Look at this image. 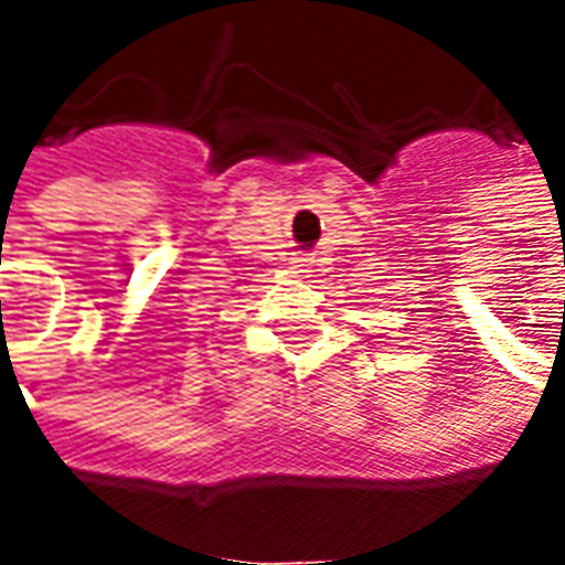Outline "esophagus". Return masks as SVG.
Instances as JSON below:
<instances>
[{
    "label": "esophagus",
    "instance_id": "34e87169",
    "mask_svg": "<svg viewBox=\"0 0 565 565\" xmlns=\"http://www.w3.org/2000/svg\"><path fill=\"white\" fill-rule=\"evenodd\" d=\"M308 266H311V263H308V257H294V263H290V269H294L296 275H302V278H306V271H311Z\"/></svg>",
    "mask_w": 565,
    "mask_h": 565
}]
</instances>
